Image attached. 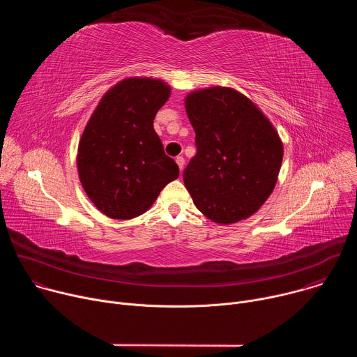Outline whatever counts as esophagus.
Instances as JSON below:
<instances>
[{"label": "esophagus", "mask_w": 357, "mask_h": 357, "mask_svg": "<svg viewBox=\"0 0 357 357\" xmlns=\"http://www.w3.org/2000/svg\"><path fill=\"white\" fill-rule=\"evenodd\" d=\"M176 164H178V167H179V169L182 171L183 169V165H185V158L183 157H176Z\"/></svg>", "instance_id": "esophagus-1"}]
</instances>
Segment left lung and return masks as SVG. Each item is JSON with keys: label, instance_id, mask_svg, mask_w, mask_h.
<instances>
[{"label": "left lung", "instance_id": "obj_1", "mask_svg": "<svg viewBox=\"0 0 357 357\" xmlns=\"http://www.w3.org/2000/svg\"><path fill=\"white\" fill-rule=\"evenodd\" d=\"M185 109L197 152L183 182L196 208L219 225L250 218L277 183L284 155L278 132L250 98L230 87L192 91Z\"/></svg>", "mask_w": 357, "mask_h": 357}]
</instances>
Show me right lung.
Returning a JSON list of instances; mask_svg holds the SVG:
<instances>
[{
	"instance_id": "right-lung-1",
	"label": "right lung",
	"mask_w": 357,
	"mask_h": 357,
	"mask_svg": "<svg viewBox=\"0 0 357 357\" xmlns=\"http://www.w3.org/2000/svg\"><path fill=\"white\" fill-rule=\"evenodd\" d=\"M171 87L151 77L113 86L91 114L79 142L77 171L94 206L112 219L145 213L179 168L154 130Z\"/></svg>"
}]
</instances>
